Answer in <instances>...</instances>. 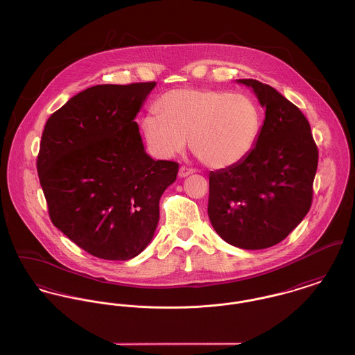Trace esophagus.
I'll use <instances>...</instances> for the list:
<instances>
[{"label":"esophagus","mask_w":355,"mask_h":355,"mask_svg":"<svg viewBox=\"0 0 355 355\" xmlns=\"http://www.w3.org/2000/svg\"><path fill=\"white\" fill-rule=\"evenodd\" d=\"M195 171L192 168H187V167H184V166H182L180 167V169H179V176L180 178H187L188 175H192Z\"/></svg>","instance_id":"obj_1"}]
</instances>
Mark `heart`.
Listing matches in <instances>:
<instances>
[{
    "label": "heart",
    "mask_w": 355,
    "mask_h": 355,
    "mask_svg": "<svg viewBox=\"0 0 355 355\" xmlns=\"http://www.w3.org/2000/svg\"><path fill=\"white\" fill-rule=\"evenodd\" d=\"M157 113L147 114L141 128L150 150L168 159L186 148L205 166L231 168L254 150L261 128L258 105L245 94L219 89L183 88L160 97Z\"/></svg>",
    "instance_id": "b5f03b06"
}]
</instances>
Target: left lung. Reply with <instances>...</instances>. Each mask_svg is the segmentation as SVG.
<instances>
[{
	"instance_id": "1",
	"label": "left lung",
	"mask_w": 355,
	"mask_h": 355,
	"mask_svg": "<svg viewBox=\"0 0 355 355\" xmlns=\"http://www.w3.org/2000/svg\"><path fill=\"white\" fill-rule=\"evenodd\" d=\"M236 83L252 89L266 117L242 163L209 172L208 216L228 244L263 250L282 242L307 215L318 148L307 119L283 94L258 80Z\"/></svg>"
}]
</instances>
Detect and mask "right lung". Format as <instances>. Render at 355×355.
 Instances as JSON below:
<instances>
[{
    "label": "right lung",
    "mask_w": 355,
    "mask_h": 355,
    "mask_svg": "<svg viewBox=\"0 0 355 355\" xmlns=\"http://www.w3.org/2000/svg\"><path fill=\"white\" fill-rule=\"evenodd\" d=\"M156 83L96 85L53 113L37 157L52 223L78 247L128 261L150 244L179 164L153 160L135 121Z\"/></svg>",
    "instance_id": "obj_1"
}]
</instances>
